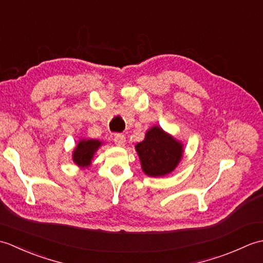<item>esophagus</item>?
<instances>
[{"label": "esophagus", "mask_w": 263, "mask_h": 263, "mask_svg": "<svg viewBox=\"0 0 263 263\" xmlns=\"http://www.w3.org/2000/svg\"><path fill=\"white\" fill-rule=\"evenodd\" d=\"M114 142H115L116 146L123 147L125 144V136L124 135H115Z\"/></svg>", "instance_id": "obj_1"}]
</instances>
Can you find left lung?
Returning a JSON list of instances; mask_svg holds the SVG:
<instances>
[{
    "instance_id": "1",
    "label": "left lung",
    "mask_w": 263,
    "mask_h": 263,
    "mask_svg": "<svg viewBox=\"0 0 263 263\" xmlns=\"http://www.w3.org/2000/svg\"><path fill=\"white\" fill-rule=\"evenodd\" d=\"M136 150L143 173L152 177L170 174L183 156V144L159 126L148 130L144 140L137 144Z\"/></svg>"
}]
</instances>
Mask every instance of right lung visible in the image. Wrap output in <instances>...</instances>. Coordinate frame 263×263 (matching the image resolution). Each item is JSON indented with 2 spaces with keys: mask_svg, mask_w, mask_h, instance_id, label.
Wrapping results in <instances>:
<instances>
[{
  "mask_svg": "<svg viewBox=\"0 0 263 263\" xmlns=\"http://www.w3.org/2000/svg\"><path fill=\"white\" fill-rule=\"evenodd\" d=\"M102 146V142L93 139H82L77 144L76 149L72 154V159L80 167H88L91 164L95 153Z\"/></svg>",
  "mask_w": 263,
  "mask_h": 263,
  "instance_id": "obj_1",
  "label": "right lung"
}]
</instances>
